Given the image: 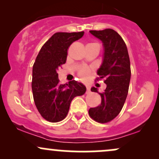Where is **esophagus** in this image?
<instances>
[{"label": "esophagus", "instance_id": "34e87169", "mask_svg": "<svg viewBox=\"0 0 159 159\" xmlns=\"http://www.w3.org/2000/svg\"><path fill=\"white\" fill-rule=\"evenodd\" d=\"M90 92V86H86V93H89Z\"/></svg>", "mask_w": 159, "mask_h": 159}]
</instances>
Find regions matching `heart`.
<instances>
[{
	"instance_id": "heart-1",
	"label": "heart",
	"mask_w": 159,
	"mask_h": 159,
	"mask_svg": "<svg viewBox=\"0 0 159 159\" xmlns=\"http://www.w3.org/2000/svg\"><path fill=\"white\" fill-rule=\"evenodd\" d=\"M89 73V70L88 68H83V69L80 70L79 75L82 79H86L87 76H88Z\"/></svg>"
}]
</instances>
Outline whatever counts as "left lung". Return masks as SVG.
Returning <instances> with one entry per match:
<instances>
[{"mask_svg":"<svg viewBox=\"0 0 159 159\" xmlns=\"http://www.w3.org/2000/svg\"><path fill=\"white\" fill-rule=\"evenodd\" d=\"M92 35L103 45V59L97 70L99 79L105 78L106 89L100 93L101 105L89 110V114L98 123H107L115 118L124 105L130 81V62L127 45L121 36L111 29L91 30ZM98 93V89L91 88Z\"/></svg>","mask_w":159,"mask_h":159,"instance_id":"left-lung-1","label":"left lung"}]
</instances>
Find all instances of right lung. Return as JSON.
I'll return each instance as SVG.
<instances>
[{
  "label": "right lung",
  "instance_id": "right-lung-1",
  "mask_svg": "<svg viewBox=\"0 0 159 159\" xmlns=\"http://www.w3.org/2000/svg\"><path fill=\"white\" fill-rule=\"evenodd\" d=\"M84 35V32H57L39 52L32 67V89L34 102L42 117L50 122L64 120L71 102L83 95L86 88L75 80L61 84L57 70L66 63L69 46Z\"/></svg>",
  "mask_w": 159,
  "mask_h": 159
}]
</instances>
